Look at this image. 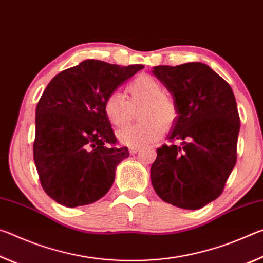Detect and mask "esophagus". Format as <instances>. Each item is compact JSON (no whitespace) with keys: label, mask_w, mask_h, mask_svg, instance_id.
<instances>
[{"label":"esophagus","mask_w":263,"mask_h":263,"mask_svg":"<svg viewBox=\"0 0 263 263\" xmlns=\"http://www.w3.org/2000/svg\"><path fill=\"white\" fill-rule=\"evenodd\" d=\"M140 150V147H130L129 148V152H130V154H136L137 152Z\"/></svg>","instance_id":"esophagus-1"}]
</instances>
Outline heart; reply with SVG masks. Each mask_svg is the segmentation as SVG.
<instances>
[{"instance_id": "1", "label": "heart", "mask_w": 263, "mask_h": 263, "mask_svg": "<svg viewBox=\"0 0 263 263\" xmlns=\"http://www.w3.org/2000/svg\"><path fill=\"white\" fill-rule=\"evenodd\" d=\"M127 100L118 92L110 93L103 103V113L116 128L128 126L134 119L135 110H140L143 122L124 128L118 133V139L129 147L152 143L160 140L165 132L177 122L179 110L177 102L169 94L160 80L150 74H140L126 86Z\"/></svg>"}]
</instances>
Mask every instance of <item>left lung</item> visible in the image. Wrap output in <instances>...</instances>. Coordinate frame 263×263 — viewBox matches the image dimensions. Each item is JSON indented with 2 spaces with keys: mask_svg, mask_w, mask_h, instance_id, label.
<instances>
[{
  "mask_svg": "<svg viewBox=\"0 0 263 263\" xmlns=\"http://www.w3.org/2000/svg\"><path fill=\"white\" fill-rule=\"evenodd\" d=\"M153 73L177 102L169 142L157 149L152 183L158 197L185 210L221 195L236 163L240 118L231 86L203 63L161 65ZM182 142L176 146L173 142Z\"/></svg>",
  "mask_w": 263,
  "mask_h": 263,
  "instance_id": "left-lung-1",
  "label": "left lung"
}]
</instances>
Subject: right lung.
Listing matches in <instances>:
<instances>
[{"mask_svg": "<svg viewBox=\"0 0 263 263\" xmlns=\"http://www.w3.org/2000/svg\"><path fill=\"white\" fill-rule=\"evenodd\" d=\"M84 60L58 73L36 107L33 160L46 195L66 208L92 204L129 156L103 113L107 97L143 68Z\"/></svg>", "mask_w": 263, "mask_h": 263, "instance_id": "obj_1", "label": "right lung"}]
</instances>
